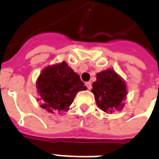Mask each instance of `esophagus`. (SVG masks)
Wrapping results in <instances>:
<instances>
[{
  "mask_svg": "<svg viewBox=\"0 0 159 159\" xmlns=\"http://www.w3.org/2000/svg\"><path fill=\"white\" fill-rule=\"evenodd\" d=\"M85 85L87 86L88 89H92V84H91V82H87V83L85 84Z\"/></svg>",
  "mask_w": 159,
  "mask_h": 159,
  "instance_id": "obj_1",
  "label": "esophagus"
}]
</instances>
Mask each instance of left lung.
<instances>
[{"instance_id":"8db88e82","label":"left lung","mask_w":159,"mask_h":159,"mask_svg":"<svg viewBox=\"0 0 159 159\" xmlns=\"http://www.w3.org/2000/svg\"><path fill=\"white\" fill-rule=\"evenodd\" d=\"M91 91L98 107L105 113H113V109L120 110L124 107L122 102L126 97V85L115 71L107 70L97 74Z\"/></svg>"}]
</instances>
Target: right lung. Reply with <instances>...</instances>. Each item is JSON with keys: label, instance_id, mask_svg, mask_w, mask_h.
Here are the masks:
<instances>
[{"label": "right lung", "instance_id": "1", "mask_svg": "<svg viewBox=\"0 0 159 159\" xmlns=\"http://www.w3.org/2000/svg\"><path fill=\"white\" fill-rule=\"evenodd\" d=\"M36 87L40 95V99H38L40 107L50 113L55 110L66 111L76 93L87 89L80 75L65 61L44 69L38 78Z\"/></svg>", "mask_w": 159, "mask_h": 159}]
</instances>
